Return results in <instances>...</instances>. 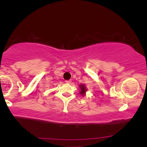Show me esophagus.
I'll use <instances>...</instances> for the list:
<instances>
[{"mask_svg":"<svg viewBox=\"0 0 147 147\" xmlns=\"http://www.w3.org/2000/svg\"><path fill=\"white\" fill-rule=\"evenodd\" d=\"M65 82L67 84H71V80H65Z\"/></svg>","mask_w":147,"mask_h":147,"instance_id":"34e87169","label":"esophagus"}]
</instances>
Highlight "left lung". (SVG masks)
Masks as SVG:
<instances>
[{"mask_svg":"<svg viewBox=\"0 0 147 147\" xmlns=\"http://www.w3.org/2000/svg\"><path fill=\"white\" fill-rule=\"evenodd\" d=\"M80 88L81 89V91H80V94L82 95H84L86 93V91H87V89L86 88V86L84 85V84H81V85H80Z\"/></svg>","mask_w":147,"mask_h":147,"instance_id":"left-lung-1","label":"left lung"}]
</instances>
